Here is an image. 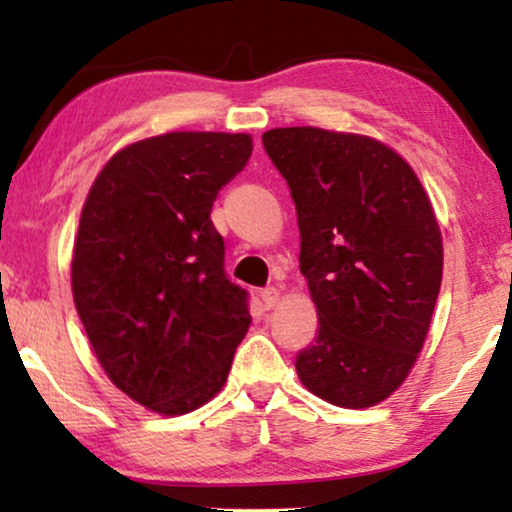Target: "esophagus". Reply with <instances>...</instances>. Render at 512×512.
<instances>
[{
  "mask_svg": "<svg viewBox=\"0 0 512 512\" xmlns=\"http://www.w3.org/2000/svg\"><path fill=\"white\" fill-rule=\"evenodd\" d=\"M261 300H263L265 310H270V307H275V303L279 300V291L275 289V286H270V289H263L261 291Z\"/></svg>",
  "mask_w": 512,
  "mask_h": 512,
  "instance_id": "1",
  "label": "esophagus"
}]
</instances>
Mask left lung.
Returning <instances> with one entry per match:
<instances>
[{
  "instance_id": "obj_1",
  "label": "left lung",
  "mask_w": 512,
  "mask_h": 512,
  "mask_svg": "<svg viewBox=\"0 0 512 512\" xmlns=\"http://www.w3.org/2000/svg\"><path fill=\"white\" fill-rule=\"evenodd\" d=\"M263 146L296 205L319 317L296 356L300 382L340 408H370L415 366L438 300L443 240L429 195L377 139L275 128Z\"/></svg>"
}]
</instances>
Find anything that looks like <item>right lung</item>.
Masks as SVG:
<instances>
[{
	"mask_svg": "<svg viewBox=\"0 0 512 512\" xmlns=\"http://www.w3.org/2000/svg\"><path fill=\"white\" fill-rule=\"evenodd\" d=\"M251 149L228 132L142 139L104 165L83 205L76 312L109 380L160 415L219 394L249 331V293L223 270L209 214Z\"/></svg>",
	"mask_w": 512,
	"mask_h": 512,
	"instance_id": "obj_1",
	"label": "right lung"
}]
</instances>
